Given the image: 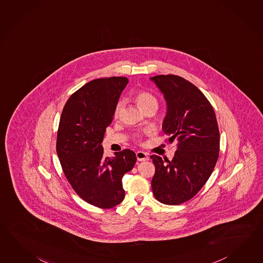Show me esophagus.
<instances>
[{
	"label": "esophagus",
	"mask_w": 263,
	"mask_h": 263,
	"mask_svg": "<svg viewBox=\"0 0 263 263\" xmlns=\"http://www.w3.org/2000/svg\"><path fill=\"white\" fill-rule=\"evenodd\" d=\"M136 157H137L138 161H147L148 160L147 153H144V152H137Z\"/></svg>",
	"instance_id": "obj_1"
}]
</instances>
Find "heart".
<instances>
[{"mask_svg": "<svg viewBox=\"0 0 263 263\" xmlns=\"http://www.w3.org/2000/svg\"><path fill=\"white\" fill-rule=\"evenodd\" d=\"M135 100L143 111L147 110L151 107H156V108L158 107L157 98H155V96H153L152 92H147V91H140L137 92L135 95ZM123 106H124V100L118 101L115 109V117H118L123 109Z\"/></svg>", "mask_w": 263, "mask_h": 263, "instance_id": "heart-1", "label": "heart"}]
</instances>
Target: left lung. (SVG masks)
<instances>
[{"label":"left lung","instance_id":"left-lung-1","mask_svg":"<svg viewBox=\"0 0 263 263\" xmlns=\"http://www.w3.org/2000/svg\"><path fill=\"white\" fill-rule=\"evenodd\" d=\"M166 101L163 132L177 142L171 161L152 155L156 200L177 205L192 199L213 171L220 152V132L213 107L195 85L179 76L151 78Z\"/></svg>","mask_w":263,"mask_h":263}]
</instances>
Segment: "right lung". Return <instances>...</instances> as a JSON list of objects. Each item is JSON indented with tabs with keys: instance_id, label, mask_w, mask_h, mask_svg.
Wrapping results in <instances>:
<instances>
[{
	"instance_id": "right-lung-1",
	"label": "right lung",
	"mask_w": 263,
	"mask_h": 263,
	"mask_svg": "<svg viewBox=\"0 0 263 263\" xmlns=\"http://www.w3.org/2000/svg\"><path fill=\"white\" fill-rule=\"evenodd\" d=\"M128 82L122 77L92 80L73 92L61 112L57 153L62 171L76 193L99 208L122 202L123 176L136 162L130 149L105 157L101 145Z\"/></svg>"
}]
</instances>
